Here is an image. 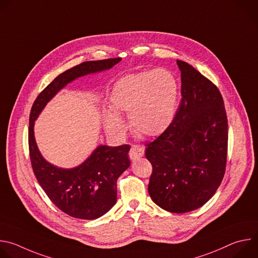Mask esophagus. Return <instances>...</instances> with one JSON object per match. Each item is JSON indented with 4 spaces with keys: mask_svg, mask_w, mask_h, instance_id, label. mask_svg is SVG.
Masks as SVG:
<instances>
[{
    "mask_svg": "<svg viewBox=\"0 0 258 258\" xmlns=\"http://www.w3.org/2000/svg\"><path fill=\"white\" fill-rule=\"evenodd\" d=\"M144 153H145V148L143 146H139V145H133L132 148L130 150V158L131 160L135 161V160H138L139 158L143 157L144 156Z\"/></svg>",
    "mask_w": 258,
    "mask_h": 258,
    "instance_id": "esophagus-1",
    "label": "esophagus"
}]
</instances>
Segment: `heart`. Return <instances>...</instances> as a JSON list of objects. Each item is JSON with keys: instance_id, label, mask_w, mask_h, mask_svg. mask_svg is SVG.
I'll return each instance as SVG.
<instances>
[{"instance_id": "b5f03b06", "label": "heart", "mask_w": 258, "mask_h": 258, "mask_svg": "<svg viewBox=\"0 0 258 258\" xmlns=\"http://www.w3.org/2000/svg\"><path fill=\"white\" fill-rule=\"evenodd\" d=\"M178 86L172 73L163 68L130 73L118 79L110 92L112 110L103 114L106 130L120 137L126 123L118 114L128 112L134 130L146 137H158L171 125L177 108Z\"/></svg>"}]
</instances>
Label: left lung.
Masks as SVG:
<instances>
[{"mask_svg":"<svg viewBox=\"0 0 258 258\" xmlns=\"http://www.w3.org/2000/svg\"><path fill=\"white\" fill-rule=\"evenodd\" d=\"M181 100L171 125L147 145L153 167L148 186L162 209L185 213L204 205L223 180L228 119L218 89L192 65L176 61Z\"/></svg>","mask_w":258,"mask_h":258,"instance_id":"obj_1","label":"left lung"}]
</instances>
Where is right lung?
<instances>
[{"label": "right lung", "instance_id": "right-lung-1", "mask_svg": "<svg viewBox=\"0 0 258 258\" xmlns=\"http://www.w3.org/2000/svg\"><path fill=\"white\" fill-rule=\"evenodd\" d=\"M121 58L88 61L58 76L34 101L29 115L28 145L34 175L50 200L66 214L81 219H96L116 203L117 178L131 165L130 145H99L80 165L58 167L40 152L34 138V121L46 105L77 79L111 69Z\"/></svg>", "mask_w": 258, "mask_h": 258}]
</instances>
